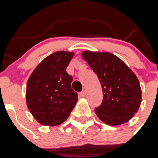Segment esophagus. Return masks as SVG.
Wrapping results in <instances>:
<instances>
[{"label": "esophagus", "mask_w": 158, "mask_h": 158, "mask_svg": "<svg viewBox=\"0 0 158 158\" xmlns=\"http://www.w3.org/2000/svg\"><path fill=\"white\" fill-rule=\"evenodd\" d=\"M79 95H80V96H81V97H84V96H85L86 95V92L85 91V90H84V91L81 92V93H79Z\"/></svg>", "instance_id": "1"}]
</instances>
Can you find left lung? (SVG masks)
<instances>
[{"label":"left lung","instance_id":"obj_1","mask_svg":"<svg viewBox=\"0 0 158 158\" xmlns=\"http://www.w3.org/2000/svg\"><path fill=\"white\" fill-rule=\"evenodd\" d=\"M81 55L97 75L103 90L102 104L95 108L96 115L110 126L128 122L142 102V90L136 75L111 53L87 51Z\"/></svg>","mask_w":158,"mask_h":158}]
</instances>
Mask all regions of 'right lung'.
I'll use <instances>...</instances> for the list:
<instances>
[{
  "instance_id": "right-lung-1",
  "label": "right lung",
  "mask_w": 158,
  "mask_h": 158,
  "mask_svg": "<svg viewBox=\"0 0 158 158\" xmlns=\"http://www.w3.org/2000/svg\"><path fill=\"white\" fill-rule=\"evenodd\" d=\"M73 52L57 51L40 62L27 83L26 102L40 123L58 126L65 121L77 101L71 89L72 76L65 71Z\"/></svg>"
}]
</instances>
